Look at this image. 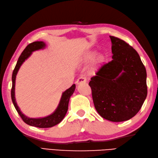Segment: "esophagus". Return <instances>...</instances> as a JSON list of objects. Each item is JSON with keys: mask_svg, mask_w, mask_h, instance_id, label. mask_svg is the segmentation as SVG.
I'll list each match as a JSON object with an SVG mask.
<instances>
[{"mask_svg": "<svg viewBox=\"0 0 158 158\" xmlns=\"http://www.w3.org/2000/svg\"><path fill=\"white\" fill-rule=\"evenodd\" d=\"M87 82V78H86V77H80V78L76 80V84L77 85H79L80 83H86Z\"/></svg>", "mask_w": 158, "mask_h": 158, "instance_id": "esophagus-1", "label": "esophagus"}]
</instances>
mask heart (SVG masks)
<instances>
[{"label":"heart","instance_id":"heart-1","mask_svg":"<svg viewBox=\"0 0 158 158\" xmlns=\"http://www.w3.org/2000/svg\"><path fill=\"white\" fill-rule=\"evenodd\" d=\"M99 60H101L102 59V57H99Z\"/></svg>","mask_w":158,"mask_h":158}]
</instances>
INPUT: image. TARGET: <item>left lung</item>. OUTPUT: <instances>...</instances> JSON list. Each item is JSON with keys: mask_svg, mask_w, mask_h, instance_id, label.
Returning a JSON list of instances; mask_svg holds the SVG:
<instances>
[{"mask_svg": "<svg viewBox=\"0 0 158 158\" xmlns=\"http://www.w3.org/2000/svg\"><path fill=\"white\" fill-rule=\"evenodd\" d=\"M112 60L91 78L95 108L105 119H130L140 110L147 95V72L139 54L123 40L110 36Z\"/></svg>", "mask_w": 158, "mask_h": 158, "instance_id": "1", "label": "left lung"}]
</instances>
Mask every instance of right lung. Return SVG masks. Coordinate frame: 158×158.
Here are the masks:
<instances>
[{"label": "right lung", "instance_id": "1", "mask_svg": "<svg viewBox=\"0 0 158 158\" xmlns=\"http://www.w3.org/2000/svg\"><path fill=\"white\" fill-rule=\"evenodd\" d=\"M46 44L44 41H35V42L28 44L26 47L23 52H22L21 55L19 57V59L16 63L15 69L13 72L12 74V88H11V99L14 104L16 110L18 112L19 115L22 118V120L25 122L26 123L31 125V126L40 127V128H48L52 127L54 125L59 124L60 122L63 119L67 113V110H68V104L70 97L72 95L75 91L76 85H73L71 86L70 88L67 89L65 91H64L61 96L60 100L59 105H58L56 109L52 114L47 116L43 118H30L28 117L27 116L24 115L20 111V108L16 103L15 98V78L16 75H17L20 66L22 65L25 60H27L31 54L34 51L39 50L41 49H44L46 47Z\"/></svg>", "mask_w": 158, "mask_h": 158}]
</instances>
